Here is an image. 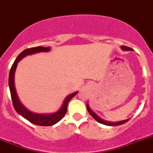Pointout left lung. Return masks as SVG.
<instances>
[{
  "label": "left lung",
  "mask_w": 153,
  "mask_h": 153,
  "mask_svg": "<svg viewBox=\"0 0 153 153\" xmlns=\"http://www.w3.org/2000/svg\"><path fill=\"white\" fill-rule=\"evenodd\" d=\"M120 47H121V49H122L123 51H133V49L130 48V47H126V46H121ZM86 107H87V110H88V113L90 114L91 116L94 118L96 121H98V122L100 123V124H104V125H107V126H117V125H120V124H124V123H126L127 121H128V120H129V119H126V120H120V121H117V122H112V121L105 120H103V119H102V118L100 117H99L98 115L96 114V113L93 112V111L91 110L90 107H89V105H88V102L87 103Z\"/></svg>",
  "instance_id": "1"
}]
</instances>
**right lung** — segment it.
<instances>
[{"label":"right lung","mask_w":153,"mask_h":153,"mask_svg":"<svg viewBox=\"0 0 153 153\" xmlns=\"http://www.w3.org/2000/svg\"><path fill=\"white\" fill-rule=\"evenodd\" d=\"M50 51H51V47H33V48H29L25 50V51H23L18 56L17 58L15 59V62L12 65L11 70H10V73H9L8 85L9 88H10V92H11L13 106L15 107V110H16V112L19 114H20L22 117L25 118L26 120L30 121L31 123L36 124V125H39V126H51V125H53V124L59 122L64 117L65 114H66L67 106H68V102L78 93V92H75L68 95L65 99V100L63 102V104L61 106V108L59 109L57 111L52 113V114H36V113L31 112L30 110H28L22 103V102L19 98L17 92H16L15 85V74L18 63L21 61L22 59L28 56V55L34 54V53L40 52H49Z\"/></svg>","instance_id":"right-lung-1"}]
</instances>
